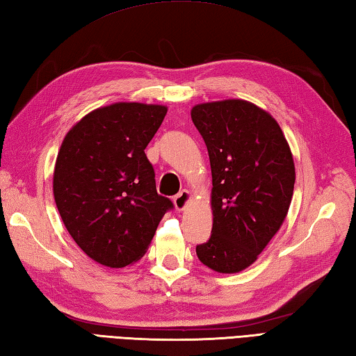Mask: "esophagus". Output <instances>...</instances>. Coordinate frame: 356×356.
I'll list each match as a JSON object with an SVG mask.
<instances>
[{
    "label": "esophagus",
    "instance_id": "esophagus-1",
    "mask_svg": "<svg viewBox=\"0 0 356 356\" xmlns=\"http://www.w3.org/2000/svg\"><path fill=\"white\" fill-rule=\"evenodd\" d=\"M190 202H191V193L188 190H184L174 197V207H176L177 211H184Z\"/></svg>",
    "mask_w": 356,
    "mask_h": 356
}]
</instances>
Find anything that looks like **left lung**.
<instances>
[{
	"instance_id": "1",
	"label": "left lung",
	"mask_w": 356,
	"mask_h": 356,
	"mask_svg": "<svg viewBox=\"0 0 356 356\" xmlns=\"http://www.w3.org/2000/svg\"><path fill=\"white\" fill-rule=\"evenodd\" d=\"M191 118L205 140L213 179V234L196 254L218 273H239L256 262L287 218L293 154L280 123L252 102L199 103Z\"/></svg>"
}]
</instances>
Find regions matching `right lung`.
I'll return each instance as SVG.
<instances>
[{
  "label": "right lung",
  "mask_w": 356,
  "mask_h": 356,
  "mask_svg": "<svg viewBox=\"0 0 356 356\" xmlns=\"http://www.w3.org/2000/svg\"><path fill=\"white\" fill-rule=\"evenodd\" d=\"M165 104L117 102L90 111L67 131L54 170V197L83 253L109 268L137 262L171 200L156 190L145 148Z\"/></svg>",
  "instance_id": "obj_1"
}]
</instances>
